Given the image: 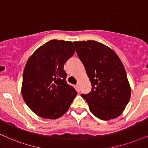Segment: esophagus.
Masks as SVG:
<instances>
[{
  "label": "esophagus",
  "mask_w": 148,
  "mask_h": 148,
  "mask_svg": "<svg viewBox=\"0 0 148 148\" xmlns=\"http://www.w3.org/2000/svg\"><path fill=\"white\" fill-rule=\"evenodd\" d=\"M76 88H77V91L79 92V91L80 90V86H79V84H77L76 85Z\"/></svg>",
  "instance_id": "esophagus-1"
}]
</instances>
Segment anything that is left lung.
Wrapping results in <instances>:
<instances>
[{
	"label": "left lung",
	"mask_w": 148,
	"mask_h": 148,
	"mask_svg": "<svg viewBox=\"0 0 148 148\" xmlns=\"http://www.w3.org/2000/svg\"><path fill=\"white\" fill-rule=\"evenodd\" d=\"M92 91L82 94L97 118L110 121L120 116L130 100L131 90L123 62L114 50L95 40L74 42Z\"/></svg>",
	"instance_id": "obj_1"
}]
</instances>
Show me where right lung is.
I'll list each match as a JSON object with an SVG mask.
<instances>
[{
    "mask_svg": "<svg viewBox=\"0 0 148 148\" xmlns=\"http://www.w3.org/2000/svg\"><path fill=\"white\" fill-rule=\"evenodd\" d=\"M72 42L50 40L30 56L24 68L21 94L28 107L43 119H56L77 94L66 84L64 64L73 55Z\"/></svg>",
    "mask_w": 148,
    "mask_h": 148,
    "instance_id": "1",
    "label": "right lung"
}]
</instances>
